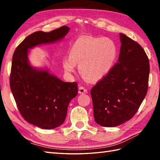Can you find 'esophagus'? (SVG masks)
Masks as SVG:
<instances>
[{
  "label": "esophagus",
  "mask_w": 160,
  "mask_h": 160,
  "mask_svg": "<svg viewBox=\"0 0 160 160\" xmlns=\"http://www.w3.org/2000/svg\"><path fill=\"white\" fill-rule=\"evenodd\" d=\"M78 92H79V93H80V94L87 93V89H85L84 87H80L79 90H78Z\"/></svg>",
  "instance_id": "obj_1"
}]
</instances>
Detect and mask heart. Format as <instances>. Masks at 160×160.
<instances>
[{
	"label": "heart",
	"mask_w": 160,
	"mask_h": 160,
	"mask_svg": "<svg viewBox=\"0 0 160 160\" xmlns=\"http://www.w3.org/2000/svg\"><path fill=\"white\" fill-rule=\"evenodd\" d=\"M117 57V45L111 39L82 37L74 42L69 57L63 60L62 64L68 73H73L76 64H78L82 76L95 82L104 79L111 72Z\"/></svg>",
	"instance_id": "1"
}]
</instances>
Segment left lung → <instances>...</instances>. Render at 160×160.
Here are the masks:
<instances>
[{
  "label": "left lung",
  "mask_w": 160,
  "mask_h": 160,
  "mask_svg": "<svg viewBox=\"0 0 160 160\" xmlns=\"http://www.w3.org/2000/svg\"><path fill=\"white\" fill-rule=\"evenodd\" d=\"M120 38L118 62L91 91L95 121L105 127H117L131 120L148 89L150 67L144 50L123 33H120Z\"/></svg>",
  "instance_id": "8db88e82"
}]
</instances>
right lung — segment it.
<instances>
[{
    "instance_id": "1",
    "label": "right lung",
    "mask_w": 160,
    "mask_h": 160,
    "mask_svg": "<svg viewBox=\"0 0 160 160\" xmlns=\"http://www.w3.org/2000/svg\"><path fill=\"white\" fill-rule=\"evenodd\" d=\"M69 31L62 26L50 32H36L17 47L13 55L9 81L17 107L26 121L43 129L63 123L70 101L78 94V84L64 82L48 69L32 66L29 50L62 40Z\"/></svg>"
}]
</instances>
